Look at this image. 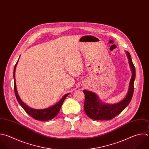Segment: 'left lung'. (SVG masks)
<instances>
[{"mask_svg":"<svg viewBox=\"0 0 149 149\" xmlns=\"http://www.w3.org/2000/svg\"><path fill=\"white\" fill-rule=\"evenodd\" d=\"M126 53L132 72L128 91L126 96L119 102L109 104L101 101L95 93L84 90L83 93L85 95L84 110L90 118L94 120L112 119L119 115L128 105L131 101L133 94L136 72L130 54L127 51H126Z\"/></svg>","mask_w":149,"mask_h":149,"instance_id":"1","label":"left lung"}]
</instances>
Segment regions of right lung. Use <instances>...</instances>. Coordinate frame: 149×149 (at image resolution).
I'll list each match as a JSON object with an SVG mask.
<instances>
[{"label": "right lung", "mask_w": 149, "mask_h": 149, "mask_svg": "<svg viewBox=\"0 0 149 149\" xmlns=\"http://www.w3.org/2000/svg\"><path fill=\"white\" fill-rule=\"evenodd\" d=\"M19 60V59H18L16 64L15 66L14 72H13V78H14V81H15V84H14L15 92L16 98H17L19 103L29 115H30L32 118H33L34 119H35L36 120L45 121V120H49L53 119L58 114L64 100H65L66 97L69 94V93H68V94H66L65 95H64L62 97V98L55 104H54L52 106L49 107L48 108H45V109H34V108H32L29 107L20 98L19 94H18L17 87H16L15 72H16V66H17Z\"/></svg>", "instance_id": "obj_1"}]
</instances>
